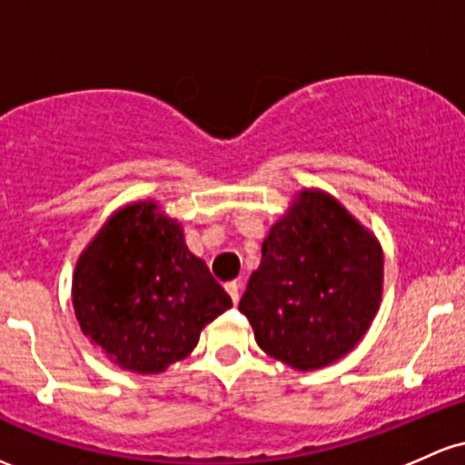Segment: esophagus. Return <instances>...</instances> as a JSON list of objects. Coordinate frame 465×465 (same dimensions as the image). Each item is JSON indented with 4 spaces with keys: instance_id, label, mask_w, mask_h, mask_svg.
<instances>
[{
    "instance_id": "obj_1",
    "label": "esophagus",
    "mask_w": 465,
    "mask_h": 465,
    "mask_svg": "<svg viewBox=\"0 0 465 465\" xmlns=\"http://www.w3.org/2000/svg\"><path fill=\"white\" fill-rule=\"evenodd\" d=\"M224 289H227L229 298L233 300V304H238V300H241V284H238L236 280H232V282L224 284Z\"/></svg>"
}]
</instances>
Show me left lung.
<instances>
[{"label": "left lung", "mask_w": 465, "mask_h": 465, "mask_svg": "<svg viewBox=\"0 0 465 465\" xmlns=\"http://www.w3.org/2000/svg\"><path fill=\"white\" fill-rule=\"evenodd\" d=\"M373 233L322 192H302L262 242L241 298L264 353L298 371L340 360L364 338L381 300Z\"/></svg>", "instance_id": "8db88e82"}]
</instances>
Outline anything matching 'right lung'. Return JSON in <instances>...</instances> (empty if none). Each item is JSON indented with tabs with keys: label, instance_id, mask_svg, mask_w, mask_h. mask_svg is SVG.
Returning <instances> with one entry per match:
<instances>
[{
	"label": "right lung",
	"instance_id": "obj_1",
	"mask_svg": "<svg viewBox=\"0 0 465 465\" xmlns=\"http://www.w3.org/2000/svg\"><path fill=\"white\" fill-rule=\"evenodd\" d=\"M76 320L121 369L161 373L192 353L232 298L156 203L114 213L74 269Z\"/></svg>",
	"mask_w": 465,
	"mask_h": 465
}]
</instances>
